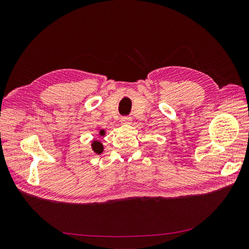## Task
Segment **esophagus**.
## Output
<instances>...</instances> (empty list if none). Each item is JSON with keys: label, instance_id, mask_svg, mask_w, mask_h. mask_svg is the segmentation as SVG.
<instances>
[{"label": "esophagus", "instance_id": "obj_1", "mask_svg": "<svg viewBox=\"0 0 249 249\" xmlns=\"http://www.w3.org/2000/svg\"><path fill=\"white\" fill-rule=\"evenodd\" d=\"M120 122H122L123 124H130L132 123V117L130 116H124L120 119Z\"/></svg>", "mask_w": 249, "mask_h": 249}]
</instances>
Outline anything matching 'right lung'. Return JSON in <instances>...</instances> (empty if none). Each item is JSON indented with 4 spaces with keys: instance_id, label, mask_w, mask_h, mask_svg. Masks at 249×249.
<instances>
[{
    "instance_id": "right-lung-1",
    "label": "right lung",
    "mask_w": 249,
    "mask_h": 249,
    "mask_svg": "<svg viewBox=\"0 0 249 249\" xmlns=\"http://www.w3.org/2000/svg\"><path fill=\"white\" fill-rule=\"evenodd\" d=\"M104 133H105V131L104 130H102L101 131V135H104ZM92 148H93V150L94 152L96 153V154H101L102 152H103V145H102V143L101 142H99V141H94L93 143H92Z\"/></svg>"
}]
</instances>
